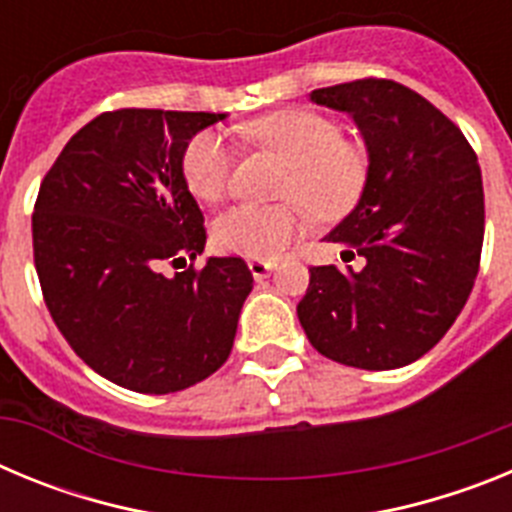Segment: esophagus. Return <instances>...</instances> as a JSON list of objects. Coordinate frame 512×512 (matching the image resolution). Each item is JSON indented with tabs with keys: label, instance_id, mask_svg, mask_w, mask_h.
<instances>
[{
	"label": "esophagus",
	"instance_id": "1",
	"mask_svg": "<svg viewBox=\"0 0 512 512\" xmlns=\"http://www.w3.org/2000/svg\"><path fill=\"white\" fill-rule=\"evenodd\" d=\"M274 261H266V259H248V269H251L253 279H266L274 271Z\"/></svg>",
	"mask_w": 512,
	"mask_h": 512
}]
</instances>
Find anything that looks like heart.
<instances>
[{
  "instance_id": "heart-1",
  "label": "heart",
  "mask_w": 512,
  "mask_h": 512,
  "mask_svg": "<svg viewBox=\"0 0 512 512\" xmlns=\"http://www.w3.org/2000/svg\"><path fill=\"white\" fill-rule=\"evenodd\" d=\"M243 133L282 156L292 174L284 197L297 200L318 217H341L359 200L366 184V151L341 138V125L320 112L284 110L246 125ZM235 148L223 133L202 130L184 148L182 174L189 192L202 202H220L230 189ZM302 228L297 207L235 205L212 225L220 251L248 259H274Z\"/></svg>"
}]
</instances>
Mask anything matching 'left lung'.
I'll use <instances>...</instances> for the list:
<instances>
[{"label": "left lung", "mask_w": 512, "mask_h": 512, "mask_svg": "<svg viewBox=\"0 0 512 512\" xmlns=\"http://www.w3.org/2000/svg\"><path fill=\"white\" fill-rule=\"evenodd\" d=\"M310 102L354 117L369 171L356 207L325 235L361 269L312 266L297 305L305 336L338 364L384 372L418 361L459 318L485 238L472 146L413 89L359 79Z\"/></svg>", "instance_id": "1"}]
</instances>
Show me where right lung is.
I'll return each mask as SVG.
<instances>
[{
	"mask_svg": "<svg viewBox=\"0 0 512 512\" xmlns=\"http://www.w3.org/2000/svg\"><path fill=\"white\" fill-rule=\"evenodd\" d=\"M225 115L117 110L87 122L40 184L33 251L53 323L104 379L169 395L225 364L253 289L246 261L205 251L182 174L189 140Z\"/></svg>",
	"mask_w": 512,
	"mask_h": 512,
	"instance_id": "add662e5",
	"label": "right lung"
}]
</instances>
